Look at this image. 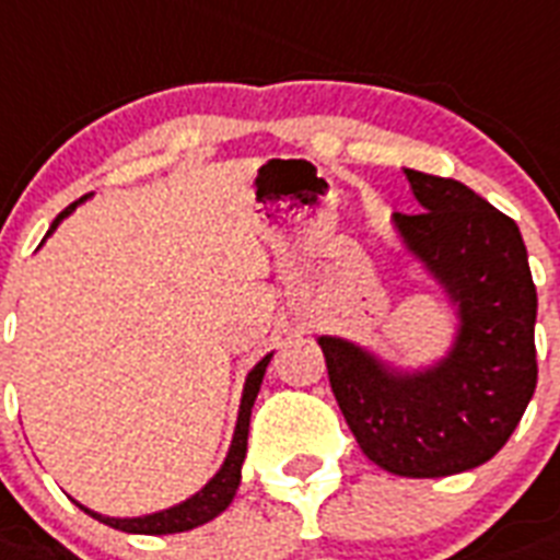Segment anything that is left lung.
<instances>
[{"label":"left lung","instance_id":"8db88e82","mask_svg":"<svg viewBox=\"0 0 560 560\" xmlns=\"http://www.w3.org/2000/svg\"><path fill=\"white\" fill-rule=\"evenodd\" d=\"M406 177L422 212H394V224L460 307L452 353L422 374H394L351 342L319 345L345 422L380 469L460 475L501 452L535 394L538 293L512 218L454 177Z\"/></svg>","mask_w":560,"mask_h":560}]
</instances>
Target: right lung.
<instances>
[{
    "mask_svg": "<svg viewBox=\"0 0 560 560\" xmlns=\"http://www.w3.org/2000/svg\"><path fill=\"white\" fill-rule=\"evenodd\" d=\"M83 201V198H80ZM80 201H74L71 207H66L54 218V224L48 233L57 230V224L62 218L71 212ZM272 357V353H270ZM270 357H265L258 362L247 376V385H244V397H241V411H238V422H235V438L233 445H230V454H226L224 466L218 471L207 486H203L201 492L192 494L189 501L177 503L172 509H163V512H154V515L147 517H103L97 512H89L91 517H97L103 524L115 526L120 532H135V535H172V532H186V529H195V526L207 524L212 521L215 515H221L235 498V489L241 483V463H244V454H247V434H249V413H253V402L258 397V388H261V380H265V371H267V362Z\"/></svg>",
    "mask_w": 560,
    "mask_h": 560,
    "instance_id": "add662e5",
    "label": "right lung"
}]
</instances>
